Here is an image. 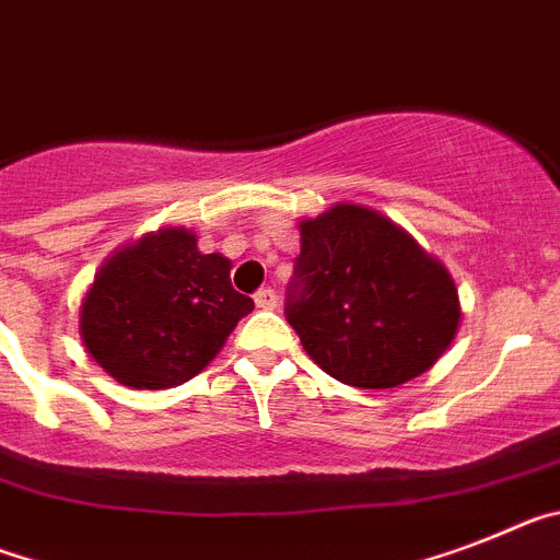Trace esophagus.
Returning <instances> with one entry per match:
<instances>
[{
  "label": "esophagus",
  "instance_id": "obj_1",
  "mask_svg": "<svg viewBox=\"0 0 560 560\" xmlns=\"http://www.w3.org/2000/svg\"><path fill=\"white\" fill-rule=\"evenodd\" d=\"M253 301H256V307L259 310H276V304H279V295H276V290L265 287V290H259V293L253 295Z\"/></svg>",
  "mask_w": 560,
  "mask_h": 560
}]
</instances>
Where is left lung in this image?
<instances>
[{
  "label": "left lung",
  "mask_w": 560,
  "mask_h": 560,
  "mask_svg": "<svg viewBox=\"0 0 560 560\" xmlns=\"http://www.w3.org/2000/svg\"><path fill=\"white\" fill-rule=\"evenodd\" d=\"M284 315L329 377L395 388L434 366L459 329L451 273L400 225L363 206L301 222Z\"/></svg>",
  "instance_id": "1"
}]
</instances>
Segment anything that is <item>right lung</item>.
<instances>
[{"instance_id": "1", "label": "right lung", "mask_w": 560, "mask_h": 560, "mask_svg": "<svg viewBox=\"0 0 560 560\" xmlns=\"http://www.w3.org/2000/svg\"><path fill=\"white\" fill-rule=\"evenodd\" d=\"M250 310L225 256L163 228L106 259L81 304V340L124 386L172 388L202 372Z\"/></svg>"}]
</instances>
